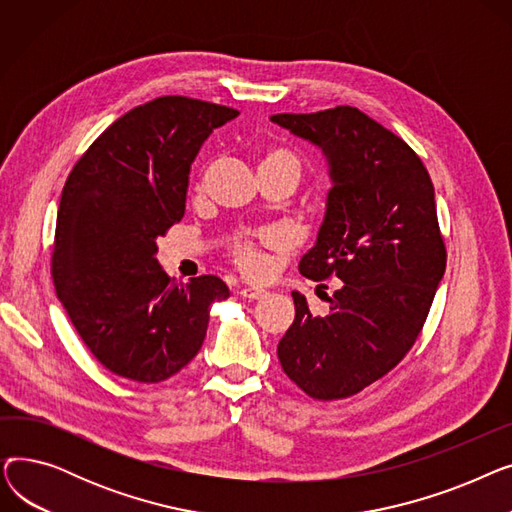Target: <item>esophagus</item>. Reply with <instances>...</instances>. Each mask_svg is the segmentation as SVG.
I'll return each instance as SVG.
<instances>
[{"label": "esophagus", "mask_w": 512, "mask_h": 512, "mask_svg": "<svg viewBox=\"0 0 512 512\" xmlns=\"http://www.w3.org/2000/svg\"><path fill=\"white\" fill-rule=\"evenodd\" d=\"M267 294H270V292L263 290V288H242V290H240V297H242V299H249V301L265 299Z\"/></svg>", "instance_id": "esophagus-1"}]
</instances>
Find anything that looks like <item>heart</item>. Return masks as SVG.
Listing matches in <instances>:
<instances>
[{"label":"heart","mask_w":512,"mask_h":512,"mask_svg":"<svg viewBox=\"0 0 512 512\" xmlns=\"http://www.w3.org/2000/svg\"><path fill=\"white\" fill-rule=\"evenodd\" d=\"M259 166H274V168H286L294 176H301V159L288 149H272L267 151L261 159ZM261 247L280 249L284 247V234L280 230H265L259 232L255 238L240 240L234 249V259L242 272L251 276H259L267 270V261L261 253Z\"/></svg>","instance_id":"obj_1"}]
</instances>
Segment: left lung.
I'll return each instance as SVG.
<instances>
[{
    "label": "left lung",
    "mask_w": 512,
    "mask_h": 512,
    "mask_svg": "<svg viewBox=\"0 0 512 512\" xmlns=\"http://www.w3.org/2000/svg\"><path fill=\"white\" fill-rule=\"evenodd\" d=\"M270 120L326 155V215L299 272L342 280L326 317L292 292L297 315L278 359L317 400L353 396L409 353L436 297L446 249L434 184L417 153L357 107Z\"/></svg>",
    "instance_id": "8db88e82"
}]
</instances>
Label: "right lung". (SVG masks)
<instances>
[{"label": "right lung", "mask_w": 512, "mask_h": 512, "mask_svg": "<svg viewBox=\"0 0 512 512\" xmlns=\"http://www.w3.org/2000/svg\"><path fill=\"white\" fill-rule=\"evenodd\" d=\"M236 116L157 97L107 126L64 184L51 257L58 299L95 359L126 380L157 384L191 363L211 303L230 297L218 276L170 278L155 253L182 220L199 149Z\"/></svg>", "instance_id": "obj_1"}]
</instances>
